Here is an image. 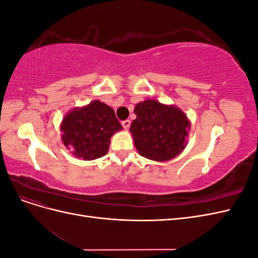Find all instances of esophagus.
<instances>
[{"instance_id":"esophagus-1","label":"esophagus","mask_w":258,"mask_h":258,"mask_svg":"<svg viewBox=\"0 0 258 258\" xmlns=\"http://www.w3.org/2000/svg\"><path fill=\"white\" fill-rule=\"evenodd\" d=\"M121 124H122L123 129H126V130H127V129L130 127V120H129V119L123 120V121H121Z\"/></svg>"}]
</instances>
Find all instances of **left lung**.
Masks as SVG:
<instances>
[{
	"mask_svg": "<svg viewBox=\"0 0 258 258\" xmlns=\"http://www.w3.org/2000/svg\"><path fill=\"white\" fill-rule=\"evenodd\" d=\"M137 118L130 126L139 154L154 161H168L187 144L190 121L181 108L157 100H144L135 107Z\"/></svg>",
	"mask_w": 258,
	"mask_h": 258,
	"instance_id": "1",
	"label": "left lung"
}]
</instances>
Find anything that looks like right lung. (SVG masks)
Returning a JSON list of instances; mask_svg holds the SVG:
<instances>
[{"label": "right lung", "mask_w": 258, "mask_h": 258, "mask_svg": "<svg viewBox=\"0 0 258 258\" xmlns=\"http://www.w3.org/2000/svg\"><path fill=\"white\" fill-rule=\"evenodd\" d=\"M121 129L113 108L99 100L74 107L67 113L60 124L63 145L75 157L83 160L105 156L112 136Z\"/></svg>", "instance_id": "1"}]
</instances>
